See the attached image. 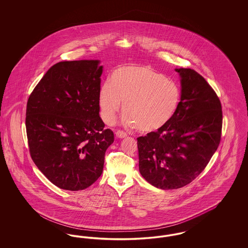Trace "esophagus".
I'll return each mask as SVG.
<instances>
[{"instance_id":"obj_1","label":"esophagus","mask_w":248,"mask_h":248,"mask_svg":"<svg viewBox=\"0 0 248 248\" xmlns=\"http://www.w3.org/2000/svg\"><path fill=\"white\" fill-rule=\"evenodd\" d=\"M116 137L119 138V139H124V138H126L127 137V134L126 133H124V131H122V130H118V131H116Z\"/></svg>"}]
</instances>
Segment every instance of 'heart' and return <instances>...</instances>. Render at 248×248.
Masks as SVG:
<instances>
[{"label": "heart", "instance_id": "1", "mask_svg": "<svg viewBox=\"0 0 248 248\" xmlns=\"http://www.w3.org/2000/svg\"><path fill=\"white\" fill-rule=\"evenodd\" d=\"M177 83L148 66H125L113 71L110 81L98 92L100 115L114 124L124 102V122L143 133L164 128L173 119L180 102Z\"/></svg>", "mask_w": 248, "mask_h": 248}]
</instances>
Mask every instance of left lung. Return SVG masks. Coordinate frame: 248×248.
Masks as SVG:
<instances>
[{
  "label": "left lung",
  "mask_w": 248,
  "mask_h": 248,
  "mask_svg": "<svg viewBox=\"0 0 248 248\" xmlns=\"http://www.w3.org/2000/svg\"><path fill=\"white\" fill-rule=\"evenodd\" d=\"M175 71L181 84L176 114L164 128L137 139L140 172L158 189H179L198 177L221 137V104L212 87L194 70Z\"/></svg>",
  "instance_id": "8db88e82"
}]
</instances>
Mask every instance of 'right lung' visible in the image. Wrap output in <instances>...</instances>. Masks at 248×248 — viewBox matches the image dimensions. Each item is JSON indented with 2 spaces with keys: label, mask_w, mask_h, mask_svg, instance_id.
Masks as SVG:
<instances>
[{
  "label": "right lung",
  "mask_w": 248,
  "mask_h": 248,
  "mask_svg": "<svg viewBox=\"0 0 248 248\" xmlns=\"http://www.w3.org/2000/svg\"><path fill=\"white\" fill-rule=\"evenodd\" d=\"M100 60L61 61L30 95L26 129L31 156L57 187L82 190L101 176L114 135L99 116Z\"/></svg>",
  "instance_id": "1"
}]
</instances>
